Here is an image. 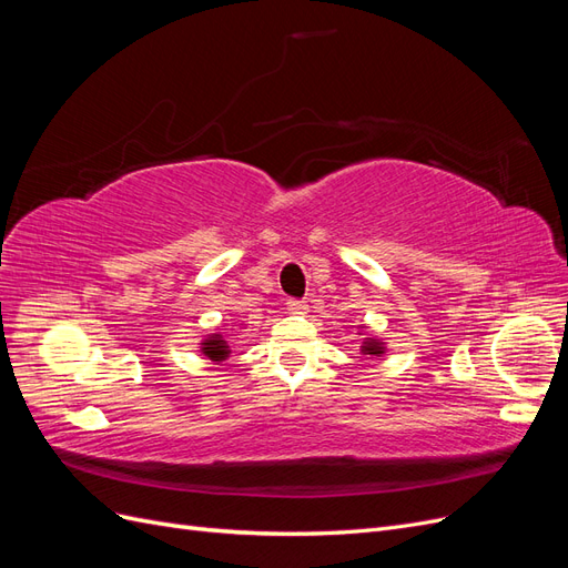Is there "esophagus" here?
Segmentation results:
<instances>
[{
    "label": "esophagus",
    "instance_id": "esophagus-1",
    "mask_svg": "<svg viewBox=\"0 0 568 568\" xmlns=\"http://www.w3.org/2000/svg\"><path fill=\"white\" fill-rule=\"evenodd\" d=\"M286 307H288V313H294V315H305L307 311H311V305H307L305 301H298V298H288Z\"/></svg>",
    "mask_w": 568,
    "mask_h": 568
}]
</instances>
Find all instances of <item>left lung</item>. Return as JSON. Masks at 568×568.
<instances>
[{
	"label": "left lung",
	"instance_id": "left-lung-1",
	"mask_svg": "<svg viewBox=\"0 0 568 568\" xmlns=\"http://www.w3.org/2000/svg\"><path fill=\"white\" fill-rule=\"evenodd\" d=\"M386 348L379 338H365L363 341V353L365 355H382Z\"/></svg>",
	"mask_w": 568,
	"mask_h": 568
}]
</instances>
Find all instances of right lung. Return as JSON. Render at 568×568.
I'll list each match as a JSON object with an SVG mask.
<instances>
[{"label": "right lung", "instance_id": "right-lung-1", "mask_svg": "<svg viewBox=\"0 0 568 568\" xmlns=\"http://www.w3.org/2000/svg\"><path fill=\"white\" fill-rule=\"evenodd\" d=\"M201 353L209 359H213V363H222V359L230 357V346L227 341L222 338V334H213L201 343Z\"/></svg>", "mask_w": 568, "mask_h": 568}]
</instances>
